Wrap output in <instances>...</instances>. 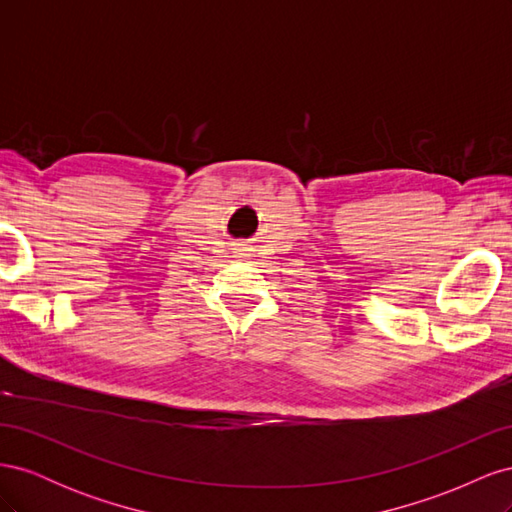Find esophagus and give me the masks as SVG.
<instances>
[{
  "instance_id": "esophagus-1",
  "label": "esophagus",
  "mask_w": 512,
  "mask_h": 512,
  "mask_svg": "<svg viewBox=\"0 0 512 512\" xmlns=\"http://www.w3.org/2000/svg\"><path fill=\"white\" fill-rule=\"evenodd\" d=\"M237 252H239V254H241V252H243V247H239V250H237Z\"/></svg>"
}]
</instances>
